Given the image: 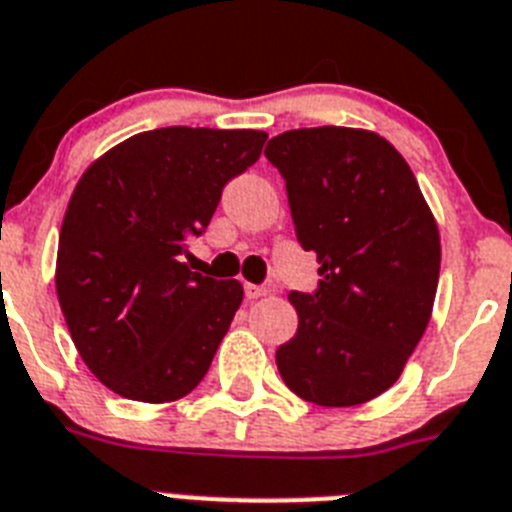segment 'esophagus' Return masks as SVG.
<instances>
[{"mask_svg":"<svg viewBox=\"0 0 512 512\" xmlns=\"http://www.w3.org/2000/svg\"><path fill=\"white\" fill-rule=\"evenodd\" d=\"M244 296L249 302H255L260 296H265V286H257V283H244Z\"/></svg>","mask_w":512,"mask_h":512,"instance_id":"34e87169","label":"esophagus"}]
</instances>
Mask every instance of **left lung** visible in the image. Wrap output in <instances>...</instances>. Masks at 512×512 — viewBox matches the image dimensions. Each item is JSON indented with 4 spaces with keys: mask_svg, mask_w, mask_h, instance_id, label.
I'll return each mask as SVG.
<instances>
[{
    "mask_svg": "<svg viewBox=\"0 0 512 512\" xmlns=\"http://www.w3.org/2000/svg\"><path fill=\"white\" fill-rule=\"evenodd\" d=\"M265 158L286 182L296 239L320 260L317 289L289 294L299 328L278 346V372L317 406L372 401L427 330L440 278L435 218L409 163L375 132L291 130Z\"/></svg>",
    "mask_w": 512,
    "mask_h": 512,
    "instance_id": "1",
    "label": "left lung"
}]
</instances>
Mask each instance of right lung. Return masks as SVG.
<instances>
[{
	"instance_id": "right-lung-1",
	"label": "right lung",
	"mask_w": 512,
	"mask_h": 512,
	"mask_svg": "<svg viewBox=\"0 0 512 512\" xmlns=\"http://www.w3.org/2000/svg\"><path fill=\"white\" fill-rule=\"evenodd\" d=\"M265 132L161 127L90 163L59 234L57 296L98 380L166 403L200 385L242 304V283L190 270L223 187L263 153Z\"/></svg>"
}]
</instances>
